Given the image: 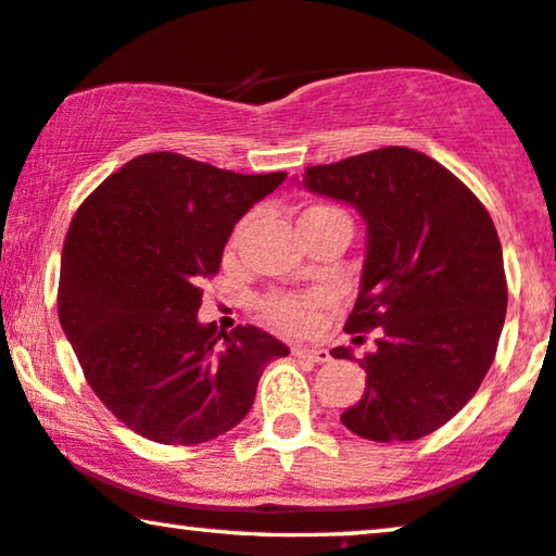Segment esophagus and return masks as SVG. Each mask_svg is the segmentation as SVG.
Instances as JSON below:
<instances>
[{"label":"esophagus","instance_id":"esophagus-1","mask_svg":"<svg viewBox=\"0 0 556 556\" xmlns=\"http://www.w3.org/2000/svg\"><path fill=\"white\" fill-rule=\"evenodd\" d=\"M292 355L294 358L315 361V364H328V361L332 358L330 351H325V348H307V345H294Z\"/></svg>","mask_w":556,"mask_h":556}]
</instances>
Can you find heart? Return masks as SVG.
I'll use <instances>...</instances> for the list:
<instances>
[{
	"label": "heart",
	"instance_id": "1",
	"mask_svg": "<svg viewBox=\"0 0 556 556\" xmlns=\"http://www.w3.org/2000/svg\"><path fill=\"white\" fill-rule=\"evenodd\" d=\"M336 220H345L351 224L348 216L336 205H309V208L300 216V228L305 226H323V224H336ZM249 218L239 220V226L233 228L231 247L241 241L243 231H247ZM325 307V294L320 292H307V294H285V292H271L262 298L258 302V309H262L264 320L277 325L287 332H305L313 328L320 317V309Z\"/></svg>",
	"mask_w": 556,
	"mask_h": 556
}]
</instances>
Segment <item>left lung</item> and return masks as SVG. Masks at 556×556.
Instances as JSON below:
<instances>
[{"instance_id":"1","label":"left lung","mask_w":556,"mask_h":556,"mask_svg":"<svg viewBox=\"0 0 556 556\" xmlns=\"http://www.w3.org/2000/svg\"><path fill=\"white\" fill-rule=\"evenodd\" d=\"M302 185L351 203L368 228L361 292L345 332L379 328L358 361L366 391L340 421L364 440L409 442L470 402L506 320L498 233L465 182L409 147L305 169ZM336 358L353 361L348 348Z\"/></svg>"}]
</instances>
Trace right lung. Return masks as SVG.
Instances as JSON below:
<instances>
[{
  "mask_svg": "<svg viewBox=\"0 0 556 556\" xmlns=\"http://www.w3.org/2000/svg\"><path fill=\"white\" fill-rule=\"evenodd\" d=\"M287 173L239 175L175 152L139 154L80 203L63 243L58 317L103 406L160 445H201L239 425L271 358L254 325L198 323L201 285L251 205Z\"/></svg>",
  "mask_w": 556,
  "mask_h": 556,
  "instance_id": "add662e5",
  "label": "right lung"
}]
</instances>
